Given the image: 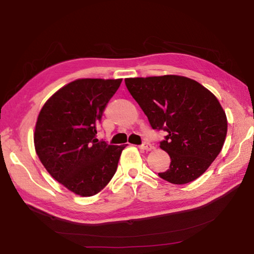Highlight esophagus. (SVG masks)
Listing matches in <instances>:
<instances>
[{"label":"esophagus","instance_id":"1","mask_svg":"<svg viewBox=\"0 0 254 254\" xmlns=\"http://www.w3.org/2000/svg\"><path fill=\"white\" fill-rule=\"evenodd\" d=\"M140 148L144 150V151H151V150L153 149V145L151 143H149V142H143L142 144L140 145Z\"/></svg>","mask_w":254,"mask_h":254}]
</instances>
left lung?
Masks as SVG:
<instances>
[{"mask_svg":"<svg viewBox=\"0 0 254 254\" xmlns=\"http://www.w3.org/2000/svg\"><path fill=\"white\" fill-rule=\"evenodd\" d=\"M124 81L153 130L167 132L160 148L171 162L159 177L183 185L203 175L221 152L227 132L225 112L214 94L196 80L177 75Z\"/></svg>","mask_w":254,"mask_h":254,"instance_id":"obj_1","label":"left lung"}]
</instances>
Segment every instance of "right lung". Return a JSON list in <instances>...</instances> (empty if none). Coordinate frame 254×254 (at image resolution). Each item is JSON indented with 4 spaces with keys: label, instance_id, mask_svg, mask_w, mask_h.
<instances>
[{
    "label": "right lung",
    "instance_id": "add662e5",
    "mask_svg": "<svg viewBox=\"0 0 254 254\" xmlns=\"http://www.w3.org/2000/svg\"><path fill=\"white\" fill-rule=\"evenodd\" d=\"M122 79L83 78L56 92L42 106L34 148L42 165L76 195L100 192L118 169L126 145L96 139L103 112Z\"/></svg>",
    "mask_w": 254,
    "mask_h": 254
}]
</instances>
